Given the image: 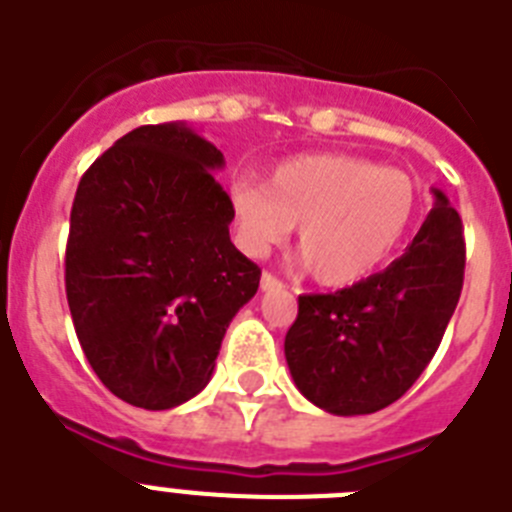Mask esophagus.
Instances as JSON below:
<instances>
[{
  "label": "esophagus",
  "instance_id": "34e87169",
  "mask_svg": "<svg viewBox=\"0 0 512 512\" xmlns=\"http://www.w3.org/2000/svg\"><path fill=\"white\" fill-rule=\"evenodd\" d=\"M282 287H284L282 279L274 277L271 271H264V274H261V289H264V292H269V289H282Z\"/></svg>",
  "mask_w": 512,
  "mask_h": 512
}]
</instances>
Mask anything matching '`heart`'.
<instances>
[{"label":"heart","instance_id":"obj_1","mask_svg":"<svg viewBox=\"0 0 512 512\" xmlns=\"http://www.w3.org/2000/svg\"><path fill=\"white\" fill-rule=\"evenodd\" d=\"M418 189L405 171L348 153H302L271 166L264 184L230 187L235 243L261 259L300 223L305 261L315 279L346 287L390 259L410 230Z\"/></svg>","mask_w":512,"mask_h":512}]
</instances>
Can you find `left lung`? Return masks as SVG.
Here are the masks:
<instances>
[{"instance_id": "1", "label": "left lung", "mask_w": 512, "mask_h": 512, "mask_svg": "<svg viewBox=\"0 0 512 512\" xmlns=\"http://www.w3.org/2000/svg\"><path fill=\"white\" fill-rule=\"evenodd\" d=\"M400 259L333 295H302L284 356L297 390L333 415L400 400L431 364L464 284V228L446 194Z\"/></svg>"}]
</instances>
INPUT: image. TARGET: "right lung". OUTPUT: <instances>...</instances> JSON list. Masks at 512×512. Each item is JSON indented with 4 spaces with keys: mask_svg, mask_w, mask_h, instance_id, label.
Instances as JSON below:
<instances>
[{
    "mask_svg": "<svg viewBox=\"0 0 512 512\" xmlns=\"http://www.w3.org/2000/svg\"><path fill=\"white\" fill-rule=\"evenodd\" d=\"M223 153L184 122L122 135L71 207L66 297L84 356L112 395L169 410L210 382L225 330L261 269L230 243Z\"/></svg>",
    "mask_w": 512,
    "mask_h": 512,
    "instance_id": "obj_1",
    "label": "right lung"
}]
</instances>
